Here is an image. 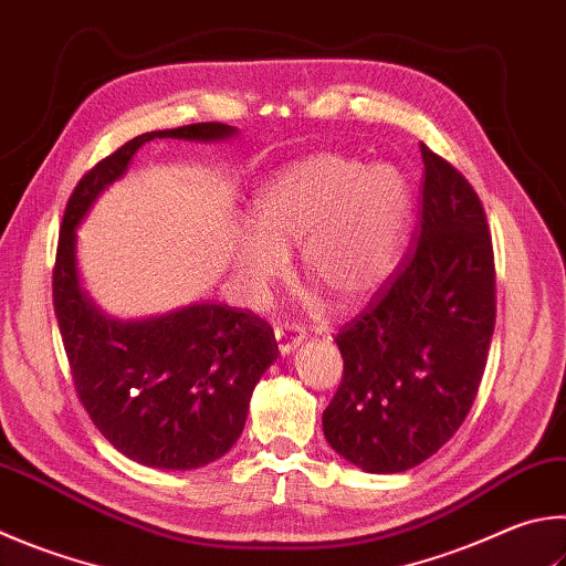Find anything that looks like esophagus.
Instances as JSON below:
<instances>
[{"instance_id": "obj_1", "label": "esophagus", "mask_w": 566, "mask_h": 566, "mask_svg": "<svg viewBox=\"0 0 566 566\" xmlns=\"http://www.w3.org/2000/svg\"><path fill=\"white\" fill-rule=\"evenodd\" d=\"M274 338L280 344L282 354H292L296 346L304 342V332L296 324H280L274 326Z\"/></svg>"}]
</instances>
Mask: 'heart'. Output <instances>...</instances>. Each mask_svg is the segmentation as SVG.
<instances>
[{
  "label": "heart",
  "mask_w": 566,
  "mask_h": 566,
  "mask_svg": "<svg viewBox=\"0 0 566 566\" xmlns=\"http://www.w3.org/2000/svg\"><path fill=\"white\" fill-rule=\"evenodd\" d=\"M254 222L232 238V262L254 302L282 280L300 244L306 280L336 306L381 290L396 270L410 218V188L396 168L318 153L290 163L254 195Z\"/></svg>",
  "instance_id": "b5f03b06"
}]
</instances>
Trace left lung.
<instances>
[{"label": "left lung", "instance_id": "1", "mask_svg": "<svg viewBox=\"0 0 566 566\" xmlns=\"http://www.w3.org/2000/svg\"><path fill=\"white\" fill-rule=\"evenodd\" d=\"M420 218L403 260L336 334L342 386L324 436L366 472H403L458 433L495 332V254L468 178L420 143Z\"/></svg>", "mask_w": 566, "mask_h": 566}]
</instances>
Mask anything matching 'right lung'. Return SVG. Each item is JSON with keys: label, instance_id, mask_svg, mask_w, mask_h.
<instances>
[{"label": "right lung", "instance_id": "add662e5", "mask_svg": "<svg viewBox=\"0 0 566 566\" xmlns=\"http://www.w3.org/2000/svg\"><path fill=\"white\" fill-rule=\"evenodd\" d=\"M224 123L150 130L98 160L71 192L51 274L71 384L98 433L148 468L192 470L222 458L244 428L252 390L280 348L250 310L192 304L148 322H111L78 290L76 224L153 138L214 140Z\"/></svg>", "mask_w": 566, "mask_h": 566}]
</instances>
